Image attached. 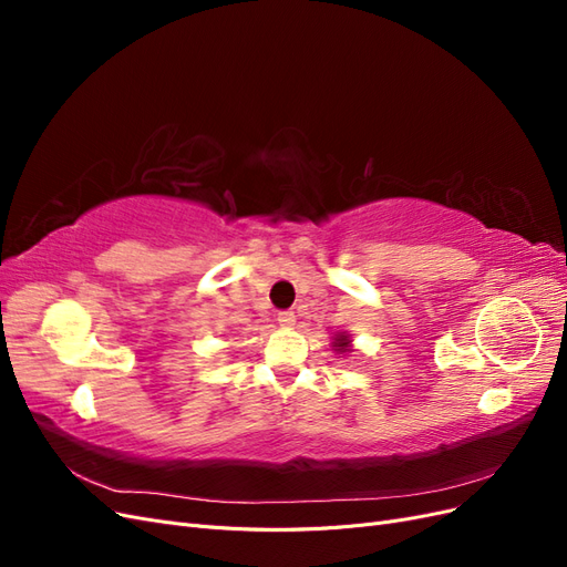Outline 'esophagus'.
<instances>
[{
  "label": "esophagus",
  "mask_w": 567,
  "mask_h": 567,
  "mask_svg": "<svg viewBox=\"0 0 567 567\" xmlns=\"http://www.w3.org/2000/svg\"><path fill=\"white\" fill-rule=\"evenodd\" d=\"M279 323L284 326V329H290V326L296 323V312H290V310L279 312Z\"/></svg>",
  "instance_id": "obj_1"
}]
</instances>
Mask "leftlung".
<instances>
[{
  "label": "left lung",
  "instance_id": "8db88e82",
  "mask_svg": "<svg viewBox=\"0 0 567 567\" xmlns=\"http://www.w3.org/2000/svg\"><path fill=\"white\" fill-rule=\"evenodd\" d=\"M350 336L348 333H336V338H333V348H336V352H350Z\"/></svg>",
  "mask_w": 567,
  "mask_h": 567
}]
</instances>
